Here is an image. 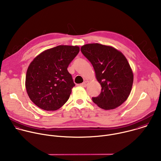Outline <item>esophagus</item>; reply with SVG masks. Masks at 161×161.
<instances>
[{"label": "esophagus", "instance_id": "1", "mask_svg": "<svg viewBox=\"0 0 161 161\" xmlns=\"http://www.w3.org/2000/svg\"><path fill=\"white\" fill-rule=\"evenodd\" d=\"M88 81H85L83 83H81L80 85H81V86H83V87H86V86L88 85Z\"/></svg>", "mask_w": 161, "mask_h": 161}]
</instances>
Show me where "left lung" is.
Listing matches in <instances>:
<instances>
[{
  "mask_svg": "<svg viewBox=\"0 0 161 161\" xmlns=\"http://www.w3.org/2000/svg\"><path fill=\"white\" fill-rule=\"evenodd\" d=\"M81 52L93 65L101 85V94L93 102L104 109H113L128 98L132 86L133 73L125 57L119 50L99 43L82 46Z\"/></svg>",
  "mask_w": 161,
  "mask_h": 161,
  "instance_id": "8db88e82",
  "label": "left lung"
}]
</instances>
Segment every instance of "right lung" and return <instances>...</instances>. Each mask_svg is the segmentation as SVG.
Returning a JSON list of instances; mask_svg holds the SVG:
<instances>
[{"label":"right lung","mask_w":161,"mask_h":161,"mask_svg":"<svg viewBox=\"0 0 161 161\" xmlns=\"http://www.w3.org/2000/svg\"><path fill=\"white\" fill-rule=\"evenodd\" d=\"M79 52L78 46L60 45L44 51L30 64L25 87L37 106L55 111L67 101L75 86L67 67Z\"/></svg>","instance_id":"obj_1"}]
</instances>
